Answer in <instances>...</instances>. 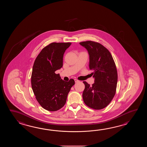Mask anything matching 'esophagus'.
Segmentation results:
<instances>
[{
    "instance_id": "esophagus-1",
    "label": "esophagus",
    "mask_w": 147,
    "mask_h": 147,
    "mask_svg": "<svg viewBox=\"0 0 147 147\" xmlns=\"http://www.w3.org/2000/svg\"><path fill=\"white\" fill-rule=\"evenodd\" d=\"M75 82H76V83H77V82H79V80H77V79H75Z\"/></svg>"
}]
</instances>
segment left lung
<instances>
[{
    "label": "left lung",
    "mask_w": 147,
    "mask_h": 147,
    "mask_svg": "<svg viewBox=\"0 0 147 147\" xmlns=\"http://www.w3.org/2000/svg\"><path fill=\"white\" fill-rule=\"evenodd\" d=\"M79 44L87 50L89 69L93 71L91 74L94 78L91 86L83 82V100L91 108L102 109L109 104L116 94L118 74L115 63L109 51L101 44L92 41Z\"/></svg>",
    "instance_id": "8db88e82"
}]
</instances>
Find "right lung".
Listing matches in <instances>:
<instances>
[{
	"mask_svg": "<svg viewBox=\"0 0 147 147\" xmlns=\"http://www.w3.org/2000/svg\"><path fill=\"white\" fill-rule=\"evenodd\" d=\"M71 42H53L44 48L34 61L31 87L38 102L45 109L55 111L65 105L75 84L73 79L63 80L55 71L63 66V57Z\"/></svg>",
	"mask_w": 147,
	"mask_h": 147,
	"instance_id": "add662e5",
	"label": "right lung"
}]
</instances>
